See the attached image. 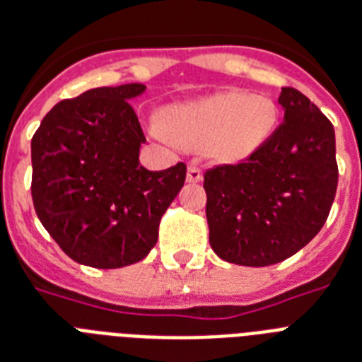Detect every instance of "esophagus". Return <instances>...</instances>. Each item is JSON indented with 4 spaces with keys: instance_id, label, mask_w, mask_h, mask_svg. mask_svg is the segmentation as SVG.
I'll return each instance as SVG.
<instances>
[{
    "instance_id": "obj_1",
    "label": "esophagus",
    "mask_w": 362,
    "mask_h": 362,
    "mask_svg": "<svg viewBox=\"0 0 362 362\" xmlns=\"http://www.w3.org/2000/svg\"><path fill=\"white\" fill-rule=\"evenodd\" d=\"M202 179H203L202 168H199V166H196V164H190V166H188V172H187L188 183H199Z\"/></svg>"
}]
</instances>
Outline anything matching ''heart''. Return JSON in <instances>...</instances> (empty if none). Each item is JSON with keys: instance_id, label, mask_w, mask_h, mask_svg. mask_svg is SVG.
Listing matches in <instances>:
<instances>
[{"instance_id": "heart-1", "label": "heart", "mask_w": 362, "mask_h": 362, "mask_svg": "<svg viewBox=\"0 0 362 362\" xmlns=\"http://www.w3.org/2000/svg\"><path fill=\"white\" fill-rule=\"evenodd\" d=\"M277 122L276 103L267 95L223 90L170 107L166 124L153 122L159 140L190 149H209L220 160H240L268 139Z\"/></svg>"}]
</instances>
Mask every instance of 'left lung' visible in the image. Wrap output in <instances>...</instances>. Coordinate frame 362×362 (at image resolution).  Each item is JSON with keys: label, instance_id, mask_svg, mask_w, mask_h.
Here are the masks:
<instances>
[{"label": "left lung", "instance_id": "obj_1", "mask_svg": "<svg viewBox=\"0 0 362 362\" xmlns=\"http://www.w3.org/2000/svg\"><path fill=\"white\" fill-rule=\"evenodd\" d=\"M283 122L238 164L203 175L209 242L220 259L270 267L300 252L324 228L335 199V129L307 95L281 88Z\"/></svg>", "mask_w": 362, "mask_h": 362}]
</instances>
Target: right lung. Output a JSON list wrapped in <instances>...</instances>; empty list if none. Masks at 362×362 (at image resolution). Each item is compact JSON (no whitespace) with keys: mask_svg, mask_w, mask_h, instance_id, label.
Masks as SVG:
<instances>
[{"mask_svg":"<svg viewBox=\"0 0 362 362\" xmlns=\"http://www.w3.org/2000/svg\"><path fill=\"white\" fill-rule=\"evenodd\" d=\"M140 83L101 86L57 103L31 140L38 220L70 259L92 268L142 261L187 177V164L149 172L146 136L129 100Z\"/></svg>","mask_w":362,"mask_h":362,"instance_id":"add662e5","label":"right lung"}]
</instances>
